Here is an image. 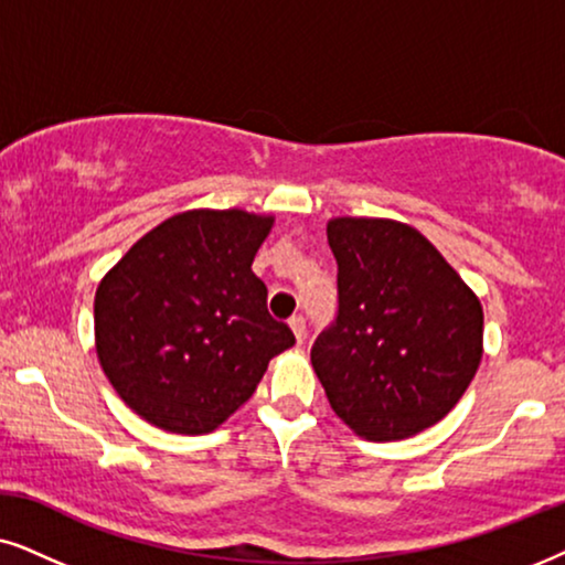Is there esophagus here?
<instances>
[{"label": "esophagus", "instance_id": "esophagus-1", "mask_svg": "<svg viewBox=\"0 0 565 565\" xmlns=\"http://www.w3.org/2000/svg\"><path fill=\"white\" fill-rule=\"evenodd\" d=\"M289 328L295 330L297 343H302V341H305V333H307V328H305V318H302V315H291V318H289Z\"/></svg>", "mask_w": 565, "mask_h": 565}]
</instances>
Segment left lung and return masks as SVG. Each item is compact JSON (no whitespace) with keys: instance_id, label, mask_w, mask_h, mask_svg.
Instances as JSON below:
<instances>
[{"instance_id":"8db88e82","label":"left lung","mask_w":565,"mask_h":565,"mask_svg":"<svg viewBox=\"0 0 565 565\" xmlns=\"http://www.w3.org/2000/svg\"><path fill=\"white\" fill-rule=\"evenodd\" d=\"M335 320L312 366L330 408L370 441L424 431L455 408L483 356V307L418 230L393 220L328 222Z\"/></svg>"}]
</instances>
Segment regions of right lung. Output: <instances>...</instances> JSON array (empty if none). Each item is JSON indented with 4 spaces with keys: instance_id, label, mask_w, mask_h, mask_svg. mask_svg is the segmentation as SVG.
I'll list each match as a JSON object with an SVG mask.
<instances>
[{
    "instance_id": "right-lung-1",
    "label": "right lung",
    "mask_w": 565,
    "mask_h": 565,
    "mask_svg": "<svg viewBox=\"0 0 565 565\" xmlns=\"http://www.w3.org/2000/svg\"><path fill=\"white\" fill-rule=\"evenodd\" d=\"M274 216L193 209L147 232L103 276L95 349L120 401L157 428L209 434L295 345L253 258Z\"/></svg>"
}]
</instances>
